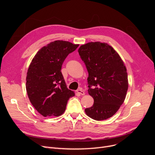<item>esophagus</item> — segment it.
Instances as JSON below:
<instances>
[{
    "label": "esophagus",
    "instance_id": "1",
    "mask_svg": "<svg viewBox=\"0 0 155 155\" xmlns=\"http://www.w3.org/2000/svg\"><path fill=\"white\" fill-rule=\"evenodd\" d=\"M76 92L79 94L80 95H84L85 94V92H84L83 90H81V89H78V90L76 91Z\"/></svg>",
    "mask_w": 155,
    "mask_h": 155
}]
</instances>
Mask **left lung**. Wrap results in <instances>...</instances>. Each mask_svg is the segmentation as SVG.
Listing matches in <instances>:
<instances>
[{"label":"left lung","mask_w":155,"mask_h":155,"mask_svg":"<svg viewBox=\"0 0 155 155\" xmlns=\"http://www.w3.org/2000/svg\"><path fill=\"white\" fill-rule=\"evenodd\" d=\"M88 77V92L94 99L85 111L90 118L104 120L110 118L123 104L128 89L127 69L118 53L105 43L91 42L79 47Z\"/></svg>","instance_id":"left-lung-1"}]
</instances>
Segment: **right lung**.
Segmentation results:
<instances>
[{"label":"right lung","mask_w":155,"mask_h":155,"mask_svg":"<svg viewBox=\"0 0 155 155\" xmlns=\"http://www.w3.org/2000/svg\"><path fill=\"white\" fill-rule=\"evenodd\" d=\"M79 45L55 41L42 48L31 61L26 76V91L32 105L45 117L59 116L74 92L67 88L62 64Z\"/></svg>","instance_id":"add662e5"}]
</instances>
